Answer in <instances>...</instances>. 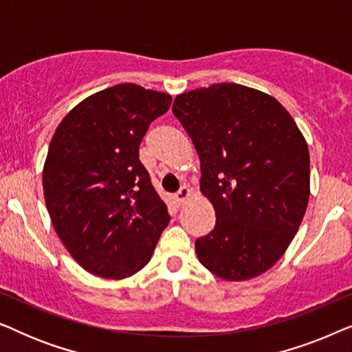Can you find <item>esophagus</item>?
Instances as JSON below:
<instances>
[{
  "mask_svg": "<svg viewBox=\"0 0 352 352\" xmlns=\"http://www.w3.org/2000/svg\"><path fill=\"white\" fill-rule=\"evenodd\" d=\"M190 197H192V190L187 186H184V187H181V190L176 194V200H177V204L182 205V204H186Z\"/></svg>",
  "mask_w": 352,
  "mask_h": 352,
  "instance_id": "34e87169",
  "label": "esophagus"
}]
</instances>
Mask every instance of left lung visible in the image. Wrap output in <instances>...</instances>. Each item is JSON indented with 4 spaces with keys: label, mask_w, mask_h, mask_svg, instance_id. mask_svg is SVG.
Listing matches in <instances>:
<instances>
[{
    "label": "left lung",
    "mask_w": 352,
    "mask_h": 352,
    "mask_svg": "<svg viewBox=\"0 0 352 352\" xmlns=\"http://www.w3.org/2000/svg\"><path fill=\"white\" fill-rule=\"evenodd\" d=\"M173 113L200 158V190L214 229L197 239L199 261L242 282L269 271L300 229L311 194L309 151L276 98L237 83L177 94Z\"/></svg>",
    "instance_id": "1"
}]
</instances>
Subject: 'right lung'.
<instances>
[{"label":"right lung","instance_id":"add662e5","mask_svg":"<svg viewBox=\"0 0 352 352\" xmlns=\"http://www.w3.org/2000/svg\"><path fill=\"white\" fill-rule=\"evenodd\" d=\"M170 105V94L122 83L81 100L56 128L43 166L46 208L67 252L94 276H134L170 223L139 162L148 124Z\"/></svg>","mask_w":352,"mask_h":352}]
</instances>
